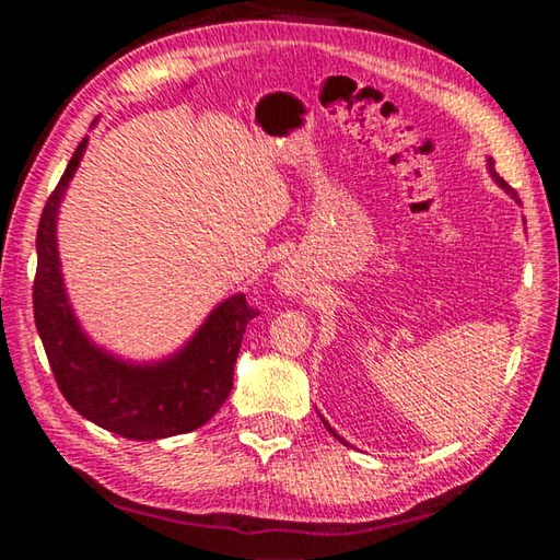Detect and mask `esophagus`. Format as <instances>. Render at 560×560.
<instances>
[{
    "label": "esophagus",
    "instance_id": "esophagus-1",
    "mask_svg": "<svg viewBox=\"0 0 560 560\" xmlns=\"http://www.w3.org/2000/svg\"><path fill=\"white\" fill-rule=\"evenodd\" d=\"M279 287L287 291V293H291V291H296V281H293V277L289 271H283L281 277H279Z\"/></svg>",
    "mask_w": 560,
    "mask_h": 560
}]
</instances>
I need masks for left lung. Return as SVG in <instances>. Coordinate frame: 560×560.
<instances>
[{
  "label": "left lung",
  "instance_id": "left-lung-1",
  "mask_svg": "<svg viewBox=\"0 0 560 560\" xmlns=\"http://www.w3.org/2000/svg\"><path fill=\"white\" fill-rule=\"evenodd\" d=\"M487 170H489V175H491V177H494V183H497V185H499L501 189H504V192H506V195H511V197H514V200L518 202V197H516V192H514V189H511V187H509V185L504 183V179H501V177H499V173H497V170H494V160H491V158H487ZM320 420H324V417H320ZM324 424H326V430H328L330 434H334V438H338L340 442H343V444H346V440H343V438H340V434H336V430H334V428H330V424H328L326 420H324Z\"/></svg>",
  "mask_w": 560,
  "mask_h": 560
}]
</instances>
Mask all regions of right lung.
Here are the masks:
<instances>
[{
	"instance_id": "right-lung-1",
	"label": "right lung",
	"mask_w": 560,
	"mask_h": 560,
	"mask_svg": "<svg viewBox=\"0 0 560 560\" xmlns=\"http://www.w3.org/2000/svg\"><path fill=\"white\" fill-rule=\"evenodd\" d=\"M86 145L83 138L75 148L36 232L34 320L51 373L75 412L120 438L148 442L192 432L230 397L242 336L259 311L246 306L244 293H234L183 348L150 363L122 360L93 343L71 308L56 244L59 207Z\"/></svg>"
}]
</instances>
